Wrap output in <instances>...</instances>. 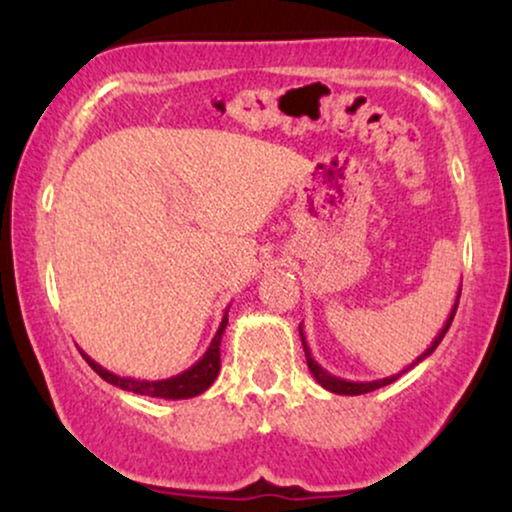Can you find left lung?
<instances>
[{"label": "left lung", "instance_id": "1", "mask_svg": "<svg viewBox=\"0 0 512 512\" xmlns=\"http://www.w3.org/2000/svg\"><path fill=\"white\" fill-rule=\"evenodd\" d=\"M459 296H461V289H459V293H457V303H454V307H452V312H450V317H447V321H445V326H443V331H440L438 335H436V340L431 342V347L426 349L424 354H419L417 356V361H412L408 368L405 370H401V373L398 375H391V377H384V380H373V382H349V380H342V377H335V375H331L328 373V370H324L319 366L317 361L312 359V354H310V347H307V342H305V335H303V324L298 326V331H300V340H303V349H305V359H307V368H310V373L314 375V380H317L321 387L324 389H328V391H333V394H345V396H359V394H368V391H375V389H380V387H387V384H391V382H396L398 377H401L403 373H408L410 368H415L419 361H424L426 356H431L433 354V349H436L438 345H440V340L445 338V333H447V328L452 326V319H454V314H457V305H459Z\"/></svg>", "mask_w": 512, "mask_h": 512}]
</instances>
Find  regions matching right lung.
<instances>
[{
	"label": "right lung",
	"mask_w": 512,
	"mask_h": 512,
	"mask_svg": "<svg viewBox=\"0 0 512 512\" xmlns=\"http://www.w3.org/2000/svg\"><path fill=\"white\" fill-rule=\"evenodd\" d=\"M226 326H228V312L223 314L219 331H216L212 345H209L207 352L202 354V359L195 363V366L184 370V373L167 377V380L149 382V380H135V377H118L114 373H109L107 368H102L100 363H95L88 354L81 352V356L86 359L88 366L102 377V380H107L109 384H114V387H118V389L132 391V394L151 396V398H172V401H179V398L198 396V394H202V391H207L209 387H212V382L216 380V375H219V370H221L219 349H221V335H223V331H226Z\"/></svg>",
	"instance_id": "1"
}]
</instances>
